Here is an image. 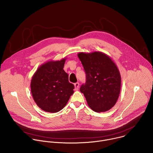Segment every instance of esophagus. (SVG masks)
<instances>
[{"label":"esophagus","instance_id":"34e87169","mask_svg":"<svg viewBox=\"0 0 153 153\" xmlns=\"http://www.w3.org/2000/svg\"><path fill=\"white\" fill-rule=\"evenodd\" d=\"M74 87H75V90H78L79 88V83L77 82L74 83Z\"/></svg>","mask_w":153,"mask_h":153}]
</instances>
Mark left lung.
<instances>
[{"mask_svg":"<svg viewBox=\"0 0 153 153\" xmlns=\"http://www.w3.org/2000/svg\"><path fill=\"white\" fill-rule=\"evenodd\" d=\"M86 73V81L80 91L87 104L97 113L110 110L120 92L121 76L112 59L100 51L77 54Z\"/></svg>","mask_w":153,"mask_h":153,"instance_id":"left-lung-1","label":"left lung"}]
</instances>
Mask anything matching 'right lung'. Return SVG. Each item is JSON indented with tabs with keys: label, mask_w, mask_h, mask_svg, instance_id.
<instances>
[{
	"label": "right lung",
	"mask_w": 153,
	"mask_h": 153,
	"mask_svg": "<svg viewBox=\"0 0 153 153\" xmlns=\"http://www.w3.org/2000/svg\"><path fill=\"white\" fill-rule=\"evenodd\" d=\"M66 60L65 57L43 63L32 77L31 91L33 99L46 112L57 113L62 110L74 93V86L69 82L68 75L63 70Z\"/></svg>",
	"instance_id": "obj_1"
}]
</instances>
